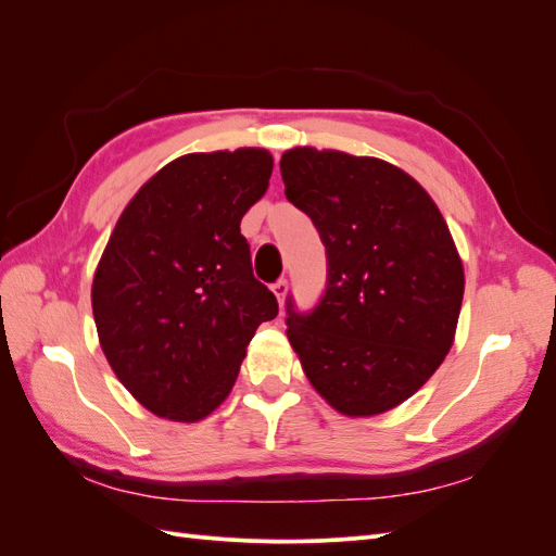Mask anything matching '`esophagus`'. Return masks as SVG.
<instances>
[{"mask_svg": "<svg viewBox=\"0 0 556 556\" xmlns=\"http://www.w3.org/2000/svg\"><path fill=\"white\" fill-rule=\"evenodd\" d=\"M271 290H274V294L278 296V304L282 306V304H285V296H288V292H290V282L285 280V278H280V280L274 282Z\"/></svg>", "mask_w": 556, "mask_h": 556, "instance_id": "1", "label": "esophagus"}]
</instances>
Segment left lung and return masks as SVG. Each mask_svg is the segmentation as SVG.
<instances>
[{
    "label": "left lung",
    "instance_id": "8db88e82",
    "mask_svg": "<svg viewBox=\"0 0 556 556\" xmlns=\"http://www.w3.org/2000/svg\"><path fill=\"white\" fill-rule=\"evenodd\" d=\"M280 174L327 250L317 304L285 301L288 339L336 410H390L433 376L457 329L464 268L443 215L422 185L376 157L294 148Z\"/></svg>",
    "mask_w": 556,
    "mask_h": 556
}]
</instances>
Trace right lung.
I'll list each match as a JSON object with an SVG mask.
<instances>
[{"label": "right lung", "mask_w": 556, "mask_h": 556, "mask_svg": "<svg viewBox=\"0 0 556 556\" xmlns=\"http://www.w3.org/2000/svg\"><path fill=\"white\" fill-rule=\"evenodd\" d=\"M271 169L260 148L182 155L117 220L94 274L92 313L117 380L150 413L197 422L215 410L255 329L278 315L241 233Z\"/></svg>", "instance_id": "obj_1"}]
</instances>
